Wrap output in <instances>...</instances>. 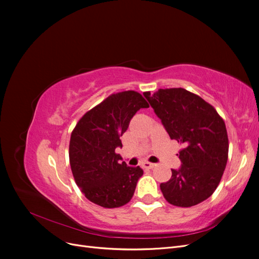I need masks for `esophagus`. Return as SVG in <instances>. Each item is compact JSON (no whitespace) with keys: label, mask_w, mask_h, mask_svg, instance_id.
I'll use <instances>...</instances> for the list:
<instances>
[{"label":"esophagus","mask_w":259,"mask_h":259,"mask_svg":"<svg viewBox=\"0 0 259 259\" xmlns=\"http://www.w3.org/2000/svg\"><path fill=\"white\" fill-rule=\"evenodd\" d=\"M143 166H144L145 168H148V169H151V168H153V167L155 166V164H153V163H150V162H144V164H143Z\"/></svg>","instance_id":"1"}]
</instances>
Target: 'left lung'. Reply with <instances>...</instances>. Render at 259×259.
<instances>
[{
	"label": "left lung",
	"instance_id": "8db88e82",
	"mask_svg": "<svg viewBox=\"0 0 259 259\" xmlns=\"http://www.w3.org/2000/svg\"><path fill=\"white\" fill-rule=\"evenodd\" d=\"M144 96L170 139L184 144L182 166L160 185L171 205L190 207L209 198L221 183L228 160V135L224 120L204 99L185 89H160Z\"/></svg>",
	"mask_w": 259,
	"mask_h": 259
}]
</instances>
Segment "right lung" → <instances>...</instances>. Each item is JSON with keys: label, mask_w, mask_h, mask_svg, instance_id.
Instances as JSON below:
<instances>
[{"label": "right lung", "mask_w": 259, "mask_h": 259, "mask_svg": "<svg viewBox=\"0 0 259 259\" xmlns=\"http://www.w3.org/2000/svg\"><path fill=\"white\" fill-rule=\"evenodd\" d=\"M149 105L139 93L112 94L76 123L69 145V160L75 184L86 199L106 208L131 201L144 170L132 167L115 153L132 117Z\"/></svg>", "instance_id": "1"}]
</instances>
